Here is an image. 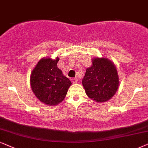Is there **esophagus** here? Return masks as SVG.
<instances>
[{"instance_id": "obj_1", "label": "esophagus", "mask_w": 148, "mask_h": 148, "mask_svg": "<svg viewBox=\"0 0 148 148\" xmlns=\"http://www.w3.org/2000/svg\"><path fill=\"white\" fill-rule=\"evenodd\" d=\"M72 81L73 83H76V82H77V81H78V79H77V78H72Z\"/></svg>"}]
</instances>
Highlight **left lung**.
Wrapping results in <instances>:
<instances>
[{
  "label": "left lung",
  "mask_w": 148,
  "mask_h": 148,
  "mask_svg": "<svg viewBox=\"0 0 148 148\" xmlns=\"http://www.w3.org/2000/svg\"><path fill=\"white\" fill-rule=\"evenodd\" d=\"M82 86L86 95L97 102H106L113 97L119 86L115 65L106 58L92 59V66L86 68Z\"/></svg>",
  "instance_id": "8db88e82"
}]
</instances>
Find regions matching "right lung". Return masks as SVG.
Masks as SVG:
<instances>
[{
  "mask_svg": "<svg viewBox=\"0 0 148 148\" xmlns=\"http://www.w3.org/2000/svg\"><path fill=\"white\" fill-rule=\"evenodd\" d=\"M58 57L53 60L43 58L36 65L30 75L31 88L42 103L56 106L66 97L72 82L58 67Z\"/></svg>",
  "mask_w": 148,
  "mask_h": 148,
  "instance_id": "right-lung-1",
  "label": "right lung"
}]
</instances>
